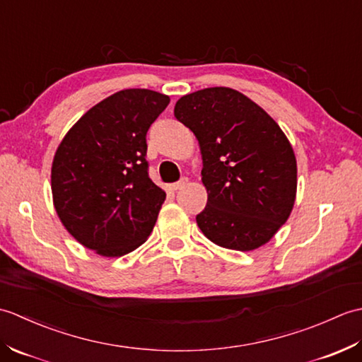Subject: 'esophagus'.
I'll list each match as a JSON object with an SVG mask.
<instances>
[{
  "label": "esophagus",
  "instance_id": "obj_1",
  "mask_svg": "<svg viewBox=\"0 0 362 362\" xmlns=\"http://www.w3.org/2000/svg\"><path fill=\"white\" fill-rule=\"evenodd\" d=\"M185 185H188V179H187V177H182L179 182L171 183V185H169L168 188L171 189V191H177V189H180V188H183Z\"/></svg>",
  "mask_w": 362,
  "mask_h": 362
}]
</instances>
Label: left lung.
<instances>
[{
    "instance_id": "8db88e82",
    "label": "left lung",
    "mask_w": 362,
    "mask_h": 362,
    "mask_svg": "<svg viewBox=\"0 0 362 362\" xmlns=\"http://www.w3.org/2000/svg\"><path fill=\"white\" fill-rule=\"evenodd\" d=\"M174 117L197 138L209 193L196 216L202 233L226 249L249 252L288 221L297 161L280 126L240 91L204 88L182 96Z\"/></svg>"
}]
</instances>
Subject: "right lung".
<instances>
[{"label":"right lung","mask_w":362,"mask_h":362,"mask_svg":"<svg viewBox=\"0 0 362 362\" xmlns=\"http://www.w3.org/2000/svg\"><path fill=\"white\" fill-rule=\"evenodd\" d=\"M169 96L121 90L83 115L59 144L52 201L70 235L103 257H121L148 240L166 193L149 179L146 134Z\"/></svg>","instance_id":"right-lung-1"}]
</instances>
